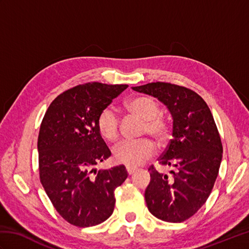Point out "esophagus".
Wrapping results in <instances>:
<instances>
[{"label": "esophagus", "instance_id": "1", "mask_svg": "<svg viewBox=\"0 0 249 249\" xmlns=\"http://www.w3.org/2000/svg\"><path fill=\"white\" fill-rule=\"evenodd\" d=\"M126 171H127V173L129 174V176H131V174L133 173H135L136 171H137V168H135V167H126Z\"/></svg>", "mask_w": 249, "mask_h": 249}]
</instances>
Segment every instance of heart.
I'll use <instances>...</instances> for the list:
<instances>
[{
	"label": "heart",
	"mask_w": 249,
	"mask_h": 249,
	"mask_svg": "<svg viewBox=\"0 0 249 249\" xmlns=\"http://www.w3.org/2000/svg\"><path fill=\"white\" fill-rule=\"evenodd\" d=\"M127 109L131 113L144 121L143 131L158 142L167 139L169 135V125L160 115V106L150 96H138L130 99ZM97 128L99 134L106 140L114 141L119 137V118L115 111L105 108L97 118ZM154 153V145L147 139L138 141L123 140L119 142L112 150L113 160L122 165L135 167L143 163L151 158Z\"/></svg>",
	"instance_id": "1"
}]
</instances>
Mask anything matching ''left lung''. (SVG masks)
<instances>
[{"label":"left lung","mask_w":249,"mask_h":249,"mask_svg":"<svg viewBox=\"0 0 249 249\" xmlns=\"http://www.w3.org/2000/svg\"><path fill=\"white\" fill-rule=\"evenodd\" d=\"M133 89L158 98L172 115V139L158 158L171 170L149 168L144 198L158 219L182 223L205 203L218 176L223 144L212 112L200 95L177 84L152 82Z\"/></svg>","instance_id":"left-lung-1"}]
</instances>
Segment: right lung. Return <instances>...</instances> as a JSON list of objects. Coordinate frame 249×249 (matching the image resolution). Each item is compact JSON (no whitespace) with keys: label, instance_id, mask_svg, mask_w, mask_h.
<instances>
[{"label":"right lung","instance_id":"add662e5","mask_svg":"<svg viewBox=\"0 0 249 249\" xmlns=\"http://www.w3.org/2000/svg\"><path fill=\"white\" fill-rule=\"evenodd\" d=\"M127 84L89 82L60 94L41 122L39 178L63 218L77 227L102 224L113 213L114 190L127 178L125 166L95 169L111 152L97 128V118Z\"/></svg>","mask_w":249,"mask_h":249}]
</instances>
